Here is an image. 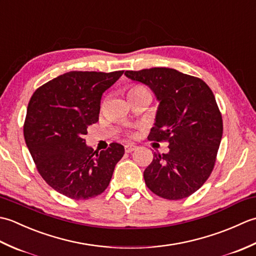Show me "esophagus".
<instances>
[{
    "label": "esophagus",
    "mask_w": 256,
    "mask_h": 256,
    "mask_svg": "<svg viewBox=\"0 0 256 256\" xmlns=\"http://www.w3.org/2000/svg\"><path fill=\"white\" fill-rule=\"evenodd\" d=\"M136 148H138V146L133 145V144H126L124 146V150H125V152H126V153H131V152L135 150Z\"/></svg>",
    "instance_id": "esophagus-1"
}]
</instances>
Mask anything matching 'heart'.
<instances>
[{
    "label": "heart",
    "mask_w": 256,
    "mask_h": 256,
    "mask_svg": "<svg viewBox=\"0 0 256 256\" xmlns=\"http://www.w3.org/2000/svg\"><path fill=\"white\" fill-rule=\"evenodd\" d=\"M138 94H148V91L143 86H132L128 89V96Z\"/></svg>",
    "instance_id": "heart-1"
}]
</instances>
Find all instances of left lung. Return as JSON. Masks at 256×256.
<instances>
[{
    "mask_svg": "<svg viewBox=\"0 0 256 256\" xmlns=\"http://www.w3.org/2000/svg\"><path fill=\"white\" fill-rule=\"evenodd\" d=\"M125 76L148 86L160 101L150 140L167 142L144 170L146 186L168 200L189 197L214 170L224 132L216 98L204 80L176 69L156 67Z\"/></svg>",
    "mask_w": 256,
    "mask_h": 256,
    "instance_id": "1",
    "label": "left lung"
}]
</instances>
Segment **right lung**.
Returning <instances> with one entry per match:
<instances>
[{"instance_id": "add662e5", "label": "right lung", "mask_w": 256, "mask_h": 256, "mask_svg": "<svg viewBox=\"0 0 256 256\" xmlns=\"http://www.w3.org/2000/svg\"><path fill=\"white\" fill-rule=\"evenodd\" d=\"M123 72H66L40 86L30 98L24 123L26 145L44 180L68 198L101 194L124 155L118 143L99 152L84 140L89 125L99 120L103 92Z\"/></svg>"}]
</instances>
